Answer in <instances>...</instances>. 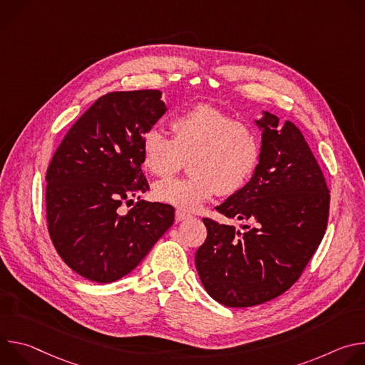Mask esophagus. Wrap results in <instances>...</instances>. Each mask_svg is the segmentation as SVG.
I'll return each instance as SVG.
<instances>
[{"label":"esophagus","instance_id":"obj_1","mask_svg":"<svg viewBox=\"0 0 365 365\" xmlns=\"http://www.w3.org/2000/svg\"><path fill=\"white\" fill-rule=\"evenodd\" d=\"M189 217H190V215L186 214L185 211H180V210L176 211V220H178V221H183V220H186V218H189Z\"/></svg>","mask_w":365,"mask_h":365}]
</instances>
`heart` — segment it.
I'll use <instances>...</instances> for the list:
<instances>
[{"label": "heart", "mask_w": 365, "mask_h": 365, "mask_svg": "<svg viewBox=\"0 0 365 365\" xmlns=\"http://www.w3.org/2000/svg\"><path fill=\"white\" fill-rule=\"evenodd\" d=\"M173 138L158 127L143 137V163L159 178L179 172L190 159V178L155 185L154 196L180 211H195L214 196L232 195L252 178L262 153L258 133L212 106L183 110L173 117Z\"/></svg>", "instance_id": "b5f03b06"}]
</instances>
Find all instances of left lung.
<instances>
[{
  "mask_svg": "<svg viewBox=\"0 0 365 365\" xmlns=\"http://www.w3.org/2000/svg\"><path fill=\"white\" fill-rule=\"evenodd\" d=\"M259 163L251 180L217 211L248 221L245 232L203 218L195 255L206 292L230 307L269 302L289 290L318 250L328 225L329 187L302 131L264 113Z\"/></svg>",
  "mask_w": 365,
  "mask_h": 365,
  "instance_id": "left-lung-1",
  "label": "left lung"
}]
</instances>
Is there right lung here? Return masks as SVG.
Returning <instances> with one entry per match:
<instances>
[{
  "label": "right lung",
  "mask_w": 365,
  "mask_h": 365,
  "mask_svg": "<svg viewBox=\"0 0 365 365\" xmlns=\"http://www.w3.org/2000/svg\"><path fill=\"white\" fill-rule=\"evenodd\" d=\"M166 113L162 92L118 91L98 98L63 137L46 172L47 231L79 276L111 283L133 272L172 227L175 207L140 200L143 137ZM139 200L123 216V202Z\"/></svg>",
  "instance_id": "right-lung-1"
}]
</instances>
